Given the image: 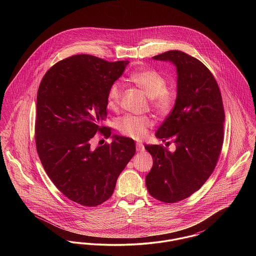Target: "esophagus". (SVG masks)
I'll use <instances>...</instances> for the list:
<instances>
[{"instance_id":"obj_1","label":"esophagus","mask_w":256,"mask_h":256,"mask_svg":"<svg viewBox=\"0 0 256 256\" xmlns=\"http://www.w3.org/2000/svg\"><path fill=\"white\" fill-rule=\"evenodd\" d=\"M136 150L138 152H143L145 150V148H144V145L141 142H138V143H136Z\"/></svg>"}]
</instances>
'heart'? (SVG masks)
Wrapping results in <instances>:
<instances>
[{
  "label": "heart",
  "instance_id": "b5f03b06",
  "mask_svg": "<svg viewBox=\"0 0 256 256\" xmlns=\"http://www.w3.org/2000/svg\"><path fill=\"white\" fill-rule=\"evenodd\" d=\"M130 80L148 97L150 104L156 112L160 115H165L172 110L176 98V93L172 88L166 86V78L158 71L152 68L137 70L130 74ZM122 95V86L120 84L114 82L110 86L106 100L111 110H116L119 106ZM152 126V119L146 116L128 115L118 122V128L122 134L135 140L144 139Z\"/></svg>",
  "mask_w": 256,
  "mask_h": 256
}]
</instances>
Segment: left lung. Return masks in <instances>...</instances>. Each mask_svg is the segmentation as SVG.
Here are the masks:
<instances>
[{"label": "left lung", "instance_id": "obj_1", "mask_svg": "<svg viewBox=\"0 0 256 256\" xmlns=\"http://www.w3.org/2000/svg\"><path fill=\"white\" fill-rule=\"evenodd\" d=\"M152 58L176 66V104L156 134L162 141L172 139L176 152L145 146L154 159L146 189L160 202L174 204L194 194L215 169L224 142V110L219 86L202 62L176 50Z\"/></svg>", "mask_w": 256, "mask_h": 256}]
</instances>
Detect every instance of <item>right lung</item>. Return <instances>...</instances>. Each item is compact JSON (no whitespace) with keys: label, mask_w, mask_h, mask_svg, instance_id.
I'll list each match as a JSON object with an SVG mask.
<instances>
[{"label":"right lung","mask_w":256,"mask_h":256,"mask_svg":"<svg viewBox=\"0 0 256 256\" xmlns=\"http://www.w3.org/2000/svg\"><path fill=\"white\" fill-rule=\"evenodd\" d=\"M128 63L73 56L50 67L37 91L39 158L61 193L84 206H98L110 198L135 154L134 141L128 137L113 135L110 144L95 150L90 143L97 132L111 136V128L100 122L108 116V90Z\"/></svg>","instance_id":"1"}]
</instances>
